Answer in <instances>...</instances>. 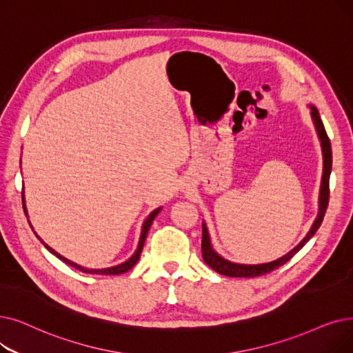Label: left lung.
Wrapping results in <instances>:
<instances>
[{"instance_id": "1", "label": "left lung", "mask_w": 353, "mask_h": 353, "mask_svg": "<svg viewBox=\"0 0 353 353\" xmlns=\"http://www.w3.org/2000/svg\"><path fill=\"white\" fill-rule=\"evenodd\" d=\"M310 108V114H312V119L314 122V127L317 131V135L320 139V144H321V151H323V176H321V185H320V196H319V213L317 218L314 219L310 231L307 232L303 238V241L291 250L290 252H287L285 255H283L281 258L275 259V261L271 263H265V264H254V265H247V264H236V263H231L225 259L223 256H221L216 251L213 250L212 243H210V236L208 232L206 223H202V255H203V261L216 272L226 275V277H258V275H264L267 272H271L272 270L281 267L283 264H285L287 261H290L305 243L309 242V239L316 234V231L319 229V226L323 222L325 213L329 205V179H330V172H332V145H330V140L326 134L323 122H321L320 114L317 111L316 106L309 105Z\"/></svg>"}]
</instances>
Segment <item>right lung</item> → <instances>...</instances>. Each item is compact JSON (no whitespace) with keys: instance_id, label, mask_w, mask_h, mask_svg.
Instances as JSON below:
<instances>
[{"instance_id":"obj_1","label":"right lung","mask_w":353,"mask_h":353,"mask_svg":"<svg viewBox=\"0 0 353 353\" xmlns=\"http://www.w3.org/2000/svg\"><path fill=\"white\" fill-rule=\"evenodd\" d=\"M23 208H24V213H26V216H27V209H26V202H24V194H23ZM160 210H161V208H159V209H156V210H152V212L148 214V218L144 221V223H143V229H141V236H140V241H139V247H137V250H135L134 255H132L131 258H128L125 263H122V264L115 265V267H111V268L94 270V268H85V267H82V265L74 264V263L69 261V259H66L65 256H62L60 254H57L53 248H50V247H49L48 243L43 242V239H40V236H37V234H36V232H34V234H36V236L40 239V242L44 245L46 250L50 251L53 255H56V256L60 259V261H63L65 264H68V265H70V267H73V268H76V270H81L82 272H86V274H101V275H117V274H124V272L130 271V270H131L137 263H139L140 255H141V251H143V247H144V242H145V238H147V234H148V231H150V226H151L152 221L156 219V216H157ZM30 226H32V225H30ZM32 229H33V226H32Z\"/></svg>"}]
</instances>
